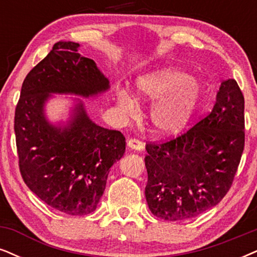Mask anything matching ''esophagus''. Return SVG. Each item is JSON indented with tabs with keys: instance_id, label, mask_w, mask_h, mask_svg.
Listing matches in <instances>:
<instances>
[{
	"instance_id": "1",
	"label": "esophagus",
	"mask_w": 257,
	"mask_h": 257,
	"mask_svg": "<svg viewBox=\"0 0 257 257\" xmlns=\"http://www.w3.org/2000/svg\"><path fill=\"white\" fill-rule=\"evenodd\" d=\"M128 147L133 149V151H142L144 149V142L140 141V140H136V139H131L128 141Z\"/></svg>"
}]
</instances>
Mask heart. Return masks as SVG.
<instances>
[{"label": "heart", "mask_w": 257, "mask_h": 257, "mask_svg": "<svg viewBox=\"0 0 257 257\" xmlns=\"http://www.w3.org/2000/svg\"><path fill=\"white\" fill-rule=\"evenodd\" d=\"M135 96L126 89L117 90V105L132 116L138 109V99L153 102L149 110L152 132L162 138H174L186 131L203 98V85L196 77L179 67L168 66L139 77Z\"/></svg>", "instance_id": "obj_1"}]
</instances>
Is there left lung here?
Here are the masks:
<instances>
[{
    "label": "left lung",
    "mask_w": 257,
    "mask_h": 257,
    "mask_svg": "<svg viewBox=\"0 0 257 257\" xmlns=\"http://www.w3.org/2000/svg\"><path fill=\"white\" fill-rule=\"evenodd\" d=\"M244 148V97L224 80L205 118L179 138L146 146V199L159 218L183 220L212 209L231 186Z\"/></svg>",
    "instance_id": "obj_1"
}]
</instances>
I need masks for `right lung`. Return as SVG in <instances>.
<instances>
[{
	"label": "right lung",
	"mask_w": 257,
	"mask_h": 257,
	"mask_svg": "<svg viewBox=\"0 0 257 257\" xmlns=\"http://www.w3.org/2000/svg\"><path fill=\"white\" fill-rule=\"evenodd\" d=\"M80 45L59 41L25 78L15 110V136L22 179L32 192L60 212H92L104 193L110 168L123 157L121 132L96 124L82 98H95L110 82ZM53 94H73L69 115L51 121L46 111Z\"/></svg>",
	"instance_id": "obj_1"
}]
</instances>
